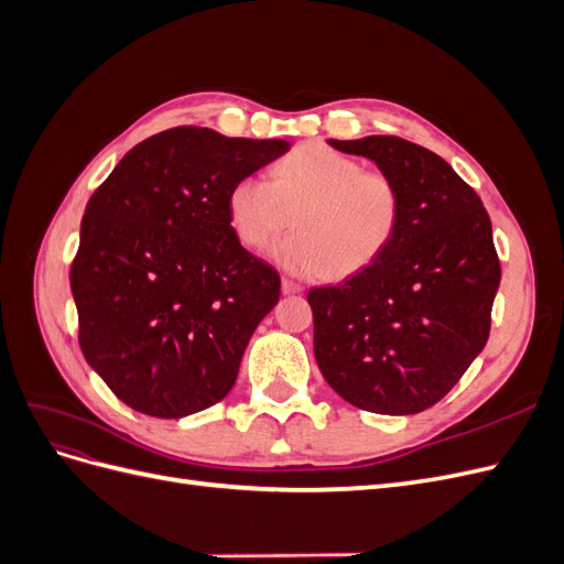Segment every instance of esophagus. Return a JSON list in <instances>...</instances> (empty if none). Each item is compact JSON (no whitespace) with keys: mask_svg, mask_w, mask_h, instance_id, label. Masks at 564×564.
Returning <instances> with one entry per match:
<instances>
[{"mask_svg":"<svg viewBox=\"0 0 564 564\" xmlns=\"http://www.w3.org/2000/svg\"><path fill=\"white\" fill-rule=\"evenodd\" d=\"M282 292L284 294H301L303 292V284L292 280V278H282Z\"/></svg>","mask_w":564,"mask_h":564,"instance_id":"esophagus-1","label":"esophagus"}]
</instances>
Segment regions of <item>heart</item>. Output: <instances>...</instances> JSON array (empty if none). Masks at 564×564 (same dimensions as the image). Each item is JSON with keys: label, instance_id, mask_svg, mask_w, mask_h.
Returning a JSON list of instances; mask_svg holds the SVG:
<instances>
[{"label": "heart", "instance_id": "1", "mask_svg": "<svg viewBox=\"0 0 564 564\" xmlns=\"http://www.w3.org/2000/svg\"><path fill=\"white\" fill-rule=\"evenodd\" d=\"M404 199L395 178L367 172L340 152L308 143L284 155L270 181L245 176L228 193L230 226L247 249L272 247V259L296 275L348 278L377 263L395 242Z\"/></svg>", "mask_w": 564, "mask_h": 564}]
</instances>
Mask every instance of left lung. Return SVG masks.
Returning a JSON list of instances; mask_svg holds the SVG:
<instances>
[{"mask_svg":"<svg viewBox=\"0 0 564 564\" xmlns=\"http://www.w3.org/2000/svg\"><path fill=\"white\" fill-rule=\"evenodd\" d=\"M402 191V226L377 263L315 286V360L350 404L388 416L440 402L482 352L501 282L482 199L429 148L398 135L329 141Z\"/></svg>","mask_w":564,"mask_h":564,"instance_id":"obj_1","label":"left lung"}]
</instances>
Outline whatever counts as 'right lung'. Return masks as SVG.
I'll return each mask as SVG.
<instances>
[{"label": "right lung", "instance_id": "right-lung-1", "mask_svg": "<svg viewBox=\"0 0 564 564\" xmlns=\"http://www.w3.org/2000/svg\"><path fill=\"white\" fill-rule=\"evenodd\" d=\"M289 150L174 127L131 148L82 218L79 348L131 409L181 419L224 400L280 275L230 226L228 193Z\"/></svg>", "mask_w": 564, "mask_h": 564}]
</instances>
